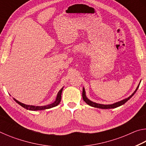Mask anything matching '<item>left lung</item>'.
Instances as JSON below:
<instances>
[{
    "label": "left lung",
    "mask_w": 146,
    "mask_h": 146,
    "mask_svg": "<svg viewBox=\"0 0 146 146\" xmlns=\"http://www.w3.org/2000/svg\"><path fill=\"white\" fill-rule=\"evenodd\" d=\"M139 84L138 85L137 89H136V90L133 92V93L131 95L129 96V97L127 98H125V99H123L121 101H119V102H116L115 104H108V105H104V104H97V103H95V102H93L92 101H91L90 100H89L88 98L86 97V91L84 90V88H83V91H82V98H83V100L84 102L87 104L90 105V106H92V107L94 108H100V109H112V108H116L117 107H119V106H122L123 104H124L127 102L128 100H129L131 98L133 95H134V94L136 93V91H137L138 87H139Z\"/></svg>",
    "instance_id": "left-lung-1"
}]
</instances>
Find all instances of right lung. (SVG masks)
Returning <instances> with one entry per match:
<instances>
[{"label":"right lung","instance_id":"1","mask_svg":"<svg viewBox=\"0 0 146 146\" xmlns=\"http://www.w3.org/2000/svg\"><path fill=\"white\" fill-rule=\"evenodd\" d=\"M62 90L63 88L61 89V90L58 91V93L57 94V96H56V100L54 102H53L51 104L47 105V106H30V105H26L24 104L23 103H21L19 102L18 100H17L15 98H13L15 101L17 103H18L19 105H21L22 107H23L24 108L28 110H31V111H38V110H46V109H49L53 107H55V106H58L59 104V103L61 101V95H62Z\"/></svg>","mask_w":146,"mask_h":146}]
</instances>
